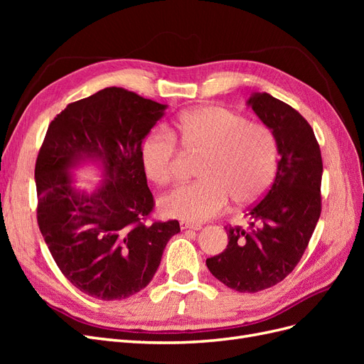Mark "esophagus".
<instances>
[{
    "label": "esophagus",
    "instance_id": "esophagus-1",
    "mask_svg": "<svg viewBox=\"0 0 364 364\" xmlns=\"http://www.w3.org/2000/svg\"><path fill=\"white\" fill-rule=\"evenodd\" d=\"M181 229H193V230H200L202 226L200 225H194V223H186V222H182L181 223Z\"/></svg>",
    "mask_w": 364,
    "mask_h": 364
}]
</instances>
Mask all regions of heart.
<instances>
[{"instance_id":"obj_1","label":"heart","mask_w":364,"mask_h":364,"mask_svg":"<svg viewBox=\"0 0 364 364\" xmlns=\"http://www.w3.org/2000/svg\"><path fill=\"white\" fill-rule=\"evenodd\" d=\"M176 127L183 150L202 156L197 171L202 181L164 196L165 215L202 223L222 214L229 199L247 205L267 191L278 164V144L269 127L249 123L246 117L220 106L186 111ZM141 159L149 179L158 185H170L179 178L182 151L167 129L150 132L141 146Z\"/></svg>"}]
</instances>
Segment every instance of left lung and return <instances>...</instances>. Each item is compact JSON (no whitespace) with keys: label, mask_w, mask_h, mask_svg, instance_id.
<instances>
[{"label":"left lung","mask_w":364,"mask_h":364,"mask_svg":"<svg viewBox=\"0 0 364 364\" xmlns=\"http://www.w3.org/2000/svg\"><path fill=\"white\" fill-rule=\"evenodd\" d=\"M246 105L277 139V176L250 208L249 228H226V249L206 266L229 289L257 293L281 282L301 261L321 217L323 165L311 126L291 106L267 92L252 94Z\"/></svg>","instance_id":"obj_1"}]
</instances>
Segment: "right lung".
<instances>
[{"label":"right lung","mask_w":364,"mask_h":364,"mask_svg":"<svg viewBox=\"0 0 364 364\" xmlns=\"http://www.w3.org/2000/svg\"><path fill=\"white\" fill-rule=\"evenodd\" d=\"M167 105L123 87L68 105L54 118L35 168L38 225L74 287L102 301L141 291L155 277L178 220L144 225L153 209L141 144ZM94 164L104 179L77 189L72 173Z\"/></svg>","instance_id":"add662e5"}]
</instances>
